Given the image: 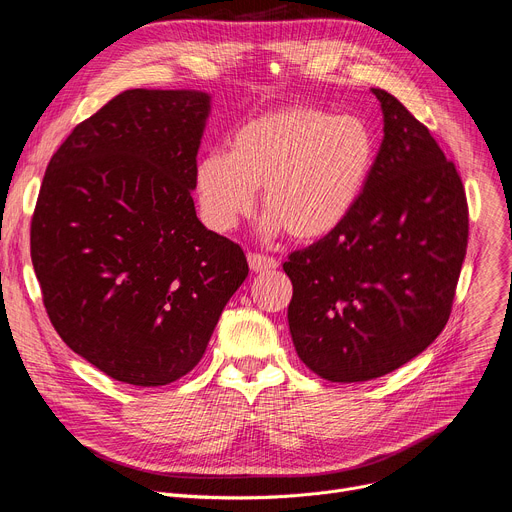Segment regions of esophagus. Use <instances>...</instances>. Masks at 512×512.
Masks as SVG:
<instances>
[{
  "label": "esophagus",
  "instance_id": "esophagus-1",
  "mask_svg": "<svg viewBox=\"0 0 512 512\" xmlns=\"http://www.w3.org/2000/svg\"><path fill=\"white\" fill-rule=\"evenodd\" d=\"M249 267L251 272L255 274H265V272H274L278 267V261L272 257H265V255H257V253H249Z\"/></svg>",
  "mask_w": 512,
  "mask_h": 512
}]
</instances>
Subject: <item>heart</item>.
<instances>
[{
  "instance_id": "obj_1",
  "label": "heart",
  "mask_w": 512,
  "mask_h": 512,
  "mask_svg": "<svg viewBox=\"0 0 512 512\" xmlns=\"http://www.w3.org/2000/svg\"><path fill=\"white\" fill-rule=\"evenodd\" d=\"M375 164L371 128L357 116L284 105L242 124L230 151H213L195 170L203 220L230 232L249 218L263 188V236L286 232L319 240L344 224L361 201Z\"/></svg>"
}]
</instances>
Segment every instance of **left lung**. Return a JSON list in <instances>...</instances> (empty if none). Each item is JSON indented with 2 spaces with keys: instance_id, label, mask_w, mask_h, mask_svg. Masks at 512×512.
Wrapping results in <instances>:
<instances>
[{
  "instance_id": "obj_1",
  "label": "left lung",
  "mask_w": 512,
  "mask_h": 512,
  "mask_svg": "<svg viewBox=\"0 0 512 512\" xmlns=\"http://www.w3.org/2000/svg\"><path fill=\"white\" fill-rule=\"evenodd\" d=\"M371 93L384 139L361 201L340 228L284 263L297 355L340 384L382 378L440 336L469 236L452 161L394 95Z\"/></svg>"
}]
</instances>
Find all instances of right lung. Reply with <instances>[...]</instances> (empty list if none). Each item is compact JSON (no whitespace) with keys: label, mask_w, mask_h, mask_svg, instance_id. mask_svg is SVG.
<instances>
[{"label":"right lung","mask_w":512,"mask_h":512,"mask_svg":"<svg viewBox=\"0 0 512 512\" xmlns=\"http://www.w3.org/2000/svg\"><path fill=\"white\" fill-rule=\"evenodd\" d=\"M211 95L132 89L53 153L31 257L53 328L132 386L191 371L249 276L236 242L197 218L195 170Z\"/></svg>","instance_id":"1"}]
</instances>
